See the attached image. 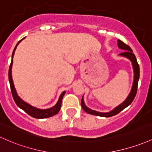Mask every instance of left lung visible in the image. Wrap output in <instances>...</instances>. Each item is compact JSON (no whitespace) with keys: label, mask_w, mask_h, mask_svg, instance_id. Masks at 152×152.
Listing matches in <instances>:
<instances>
[{"label":"left lung","mask_w":152,"mask_h":152,"mask_svg":"<svg viewBox=\"0 0 152 152\" xmlns=\"http://www.w3.org/2000/svg\"><path fill=\"white\" fill-rule=\"evenodd\" d=\"M118 45L120 48L124 50V52L121 53V56H124V57L128 58V59L131 60V61L132 62V65L133 67V71H134V81H133V87L132 89H131V93L128 95L127 99H126L121 104H120L119 106L117 107L116 108H115L113 111L110 112V113H99V112H96L94 110H92L89 109L84 104V99H81V107H82L83 110L86 112V113H89V114L94 115L96 116H100V117H106V118H108V117H111L113 115H115L118 114L120 112H121L123 110H124L125 108L127 107L128 105L132 103V102L134 99L135 96H136V93H137V89H138V79H139V75H140V69H139V66H138V63L137 62V60H136V56L133 54L132 49L130 48L128 45H126V43H124L120 39L118 40Z\"/></svg>","instance_id":"obj_1"}]
</instances>
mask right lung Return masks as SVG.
Listing matches in <instances>:
<instances>
[{
    "mask_svg": "<svg viewBox=\"0 0 152 152\" xmlns=\"http://www.w3.org/2000/svg\"><path fill=\"white\" fill-rule=\"evenodd\" d=\"M21 40H20L19 42L16 44V47H15L14 51H13L12 53V59H11V64H10L9 66V70H8V79H9V83H10V86H11V94H12L13 98H14V102H16V105H17L19 107L22 109L25 113H27L28 115L30 116H31L32 118H37V119H42V118H50V117H52L55 115L58 114V112L60 111L61 110V103H62V99L65 94V91H63L62 94H61L60 96L59 99H58L57 104H56L53 107L50 108V109H47V110H39V109H37V108L34 107L29 105V104L27 103L24 102V101L21 100L20 99V97L18 96L17 93H16V89L14 88V83H13V80H12V76H11V68H12V63H13V57H14V52L15 50H16V47H17L19 43L21 42Z\"/></svg>",
    "mask_w": 152,
    "mask_h": 152,
    "instance_id": "right-lung-1",
    "label": "right lung"
}]
</instances>
